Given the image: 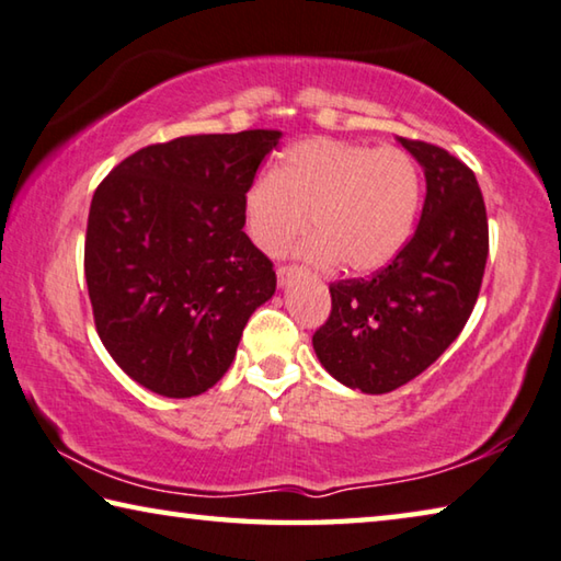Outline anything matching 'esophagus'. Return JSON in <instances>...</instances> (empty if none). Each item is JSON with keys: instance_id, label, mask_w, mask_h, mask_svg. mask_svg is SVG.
<instances>
[{"instance_id": "obj_1", "label": "esophagus", "mask_w": 561, "mask_h": 561, "mask_svg": "<svg viewBox=\"0 0 561 561\" xmlns=\"http://www.w3.org/2000/svg\"><path fill=\"white\" fill-rule=\"evenodd\" d=\"M296 273H298L296 265H278V271H275V275H278V286H280V288L288 286L290 278H293V275H296Z\"/></svg>"}]
</instances>
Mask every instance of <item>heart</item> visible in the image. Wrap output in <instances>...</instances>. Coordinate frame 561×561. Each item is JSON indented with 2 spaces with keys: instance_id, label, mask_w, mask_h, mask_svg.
<instances>
[{
  "instance_id": "heart-1",
  "label": "heart",
  "mask_w": 561,
  "mask_h": 561,
  "mask_svg": "<svg viewBox=\"0 0 561 561\" xmlns=\"http://www.w3.org/2000/svg\"><path fill=\"white\" fill-rule=\"evenodd\" d=\"M420 198V171L405 151L313 136L251 181L243 226L255 248L275 255L308 231L310 216L316 236L300 248L306 259L373 273L408 243Z\"/></svg>"
}]
</instances>
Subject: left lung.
Here are the masks:
<instances>
[{
  "label": "left lung",
  "instance_id": "1",
  "mask_svg": "<svg viewBox=\"0 0 561 561\" xmlns=\"http://www.w3.org/2000/svg\"><path fill=\"white\" fill-rule=\"evenodd\" d=\"M425 171L417 231L373 278L330 283L333 308L313 335L320 365L367 394L417 378L470 318L490 251L474 173L439 146L398 139Z\"/></svg>",
  "mask_w": 561,
  "mask_h": 561
}]
</instances>
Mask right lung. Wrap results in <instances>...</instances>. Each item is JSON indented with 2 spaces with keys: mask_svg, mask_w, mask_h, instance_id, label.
<instances>
[{
  "mask_svg": "<svg viewBox=\"0 0 561 561\" xmlns=\"http://www.w3.org/2000/svg\"><path fill=\"white\" fill-rule=\"evenodd\" d=\"M280 136H179L99 183L84 243L91 310L108 355L146 390L214 388L248 318L273 298V263L243 231V194Z\"/></svg>",
  "mask_w": 561,
  "mask_h": 561,
  "instance_id": "add662e5",
  "label": "right lung"
}]
</instances>
